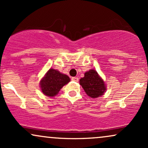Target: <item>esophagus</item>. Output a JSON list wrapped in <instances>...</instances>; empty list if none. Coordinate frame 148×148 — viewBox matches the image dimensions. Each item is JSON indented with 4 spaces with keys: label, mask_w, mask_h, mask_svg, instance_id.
<instances>
[{
    "label": "esophagus",
    "mask_w": 148,
    "mask_h": 148,
    "mask_svg": "<svg viewBox=\"0 0 148 148\" xmlns=\"http://www.w3.org/2000/svg\"><path fill=\"white\" fill-rule=\"evenodd\" d=\"M72 81H75V82H78V81H79V78L76 77V76H75V77H72Z\"/></svg>",
    "instance_id": "34e87169"
}]
</instances>
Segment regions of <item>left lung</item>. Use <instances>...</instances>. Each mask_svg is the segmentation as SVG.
<instances>
[{
    "label": "left lung",
    "instance_id": "obj_1",
    "mask_svg": "<svg viewBox=\"0 0 148 148\" xmlns=\"http://www.w3.org/2000/svg\"><path fill=\"white\" fill-rule=\"evenodd\" d=\"M79 82L86 94L92 98L103 95L106 90L103 79L95 69H90L85 73L84 77L81 78Z\"/></svg>",
    "mask_w": 148,
    "mask_h": 148
}]
</instances>
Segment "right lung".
Returning a JSON list of instances; mask_svg holds the SVG:
<instances>
[{
  "label": "right lung",
  "mask_w": 148,
  "mask_h": 148,
  "mask_svg": "<svg viewBox=\"0 0 148 148\" xmlns=\"http://www.w3.org/2000/svg\"><path fill=\"white\" fill-rule=\"evenodd\" d=\"M69 81L68 76L54 69H50L40 81V88L45 95L54 97Z\"/></svg>",
  "instance_id": "1"
}]
</instances>
